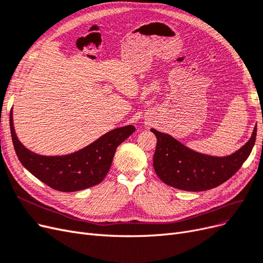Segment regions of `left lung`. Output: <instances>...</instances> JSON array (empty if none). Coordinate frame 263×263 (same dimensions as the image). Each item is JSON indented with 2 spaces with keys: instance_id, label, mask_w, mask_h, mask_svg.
<instances>
[{
  "instance_id": "obj_1",
  "label": "left lung",
  "mask_w": 263,
  "mask_h": 263,
  "mask_svg": "<svg viewBox=\"0 0 263 263\" xmlns=\"http://www.w3.org/2000/svg\"><path fill=\"white\" fill-rule=\"evenodd\" d=\"M151 131L157 138L153 158L157 176L166 184L184 191H205L230 179L250 155L257 135L255 126L242 147L232 155L216 157L194 152L169 134Z\"/></svg>"
}]
</instances>
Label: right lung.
<instances>
[{"instance_id": "obj_1", "label": "right lung", "mask_w": 263, "mask_h": 263, "mask_svg": "<svg viewBox=\"0 0 263 263\" xmlns=\"http://www.w3.org/2000/svg\"><path fill=\"white\" fill-rule=\"evenodd\" d=\"M10 126L13 145L22 165L40 181L63 192L84 190L103 181L111 166L117 147L135 131L133 125L121 126L107 132L75 153L44 156L25 147L16 137L12 110Z\"/></svg>"}]
</instances>
